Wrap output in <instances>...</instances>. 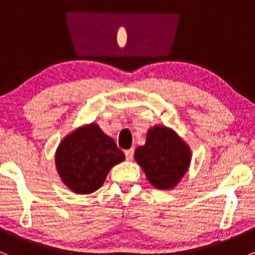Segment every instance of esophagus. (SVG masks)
<instances>
[{
  "mask_svg": "<svg viewBox=\"0 0 255 255\" xmlns=\"http://www.w3.org/2000/svg\"><path fill=\"white\" fill-rule=\"evenodd\" d=\"M125 155L126 158H127V160H132L133 155H134V149L130 148V149H127V150H125Z\"/></svg>",
  "mask_w": 255,
  "mask_h": 255,
  "instance_id": "esophagus-1",
  "label": "esophagus"
}]
</instances>
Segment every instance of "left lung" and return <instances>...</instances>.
Segmentation results:
<instances>
[{
  "label": "left lung",
  "mask_w": 255,
  "mask_h": 255,
  "mask_svg": "<svg viewBox=\"0 0 255 255\" xmlns=\"http://www.w3.org/2000/svg\"><path fill=\"white\" fill-rule=\"evenodd\" d=\"M134 158L153 186L169 190L189 169L191 151L175 132L155 126L148 130L145 144L135 149Z\"/></svg>",
  "instance_id": "1"
}]
</instances>
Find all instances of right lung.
I'll return each instance as SVG.
<instances>
[{
	"instance_id": "add662e5",
	"label": "right lung",
	"mask_w": 255,
	"mask_h": 255,
	"mask_svg": "<svg viewBox=\"0 0 255 255\" xmlns=\"http://www.w3.org/2000/svg\"><path fill=\"white\" fill-rule=\"evenodd\" d=\"M123 160V151L95 123L66 135L55 154L56 169L63 182L82 195L100 189L112 166Z\"/></svg>"
}]
</instances>
